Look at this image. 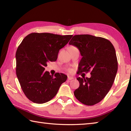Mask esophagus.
<instances>
[{"instance_id":"34e87169","label":"esophagus","mask_w":131,"mask_h":131,"mask_svg":"<svg viewBox=\"0 0 131 131\" xmlns=\"http://www.w3.org/2000/svg\"><path fill=\"white\" fill-rule=\"evenodd\" d=\"M74 79V77H73L68 76V80H73V79Z\"/></svg>"}]
</instances>
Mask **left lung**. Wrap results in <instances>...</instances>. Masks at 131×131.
I'll return each mask as SVG.
<instances>
[{
	"label": "left lung",
	"instance_id": "obj_1",
	"mask_svg": "<svg viewBox=\"0 0 131 131\" xmlns=\"http://www.w3.org/2000/svg\"><path fill=\"white\" fill-rule=\"evenodd\" d=\"M69 44L77 47L82 56L79 73L91 71V75L78 78L79 87L74 95L83 104L95 105L106 96L114 82L118 71L114 47L106 39L88 34L74 35Z\"/></svg>",
	"mask_w": 131,
	"mask_h": 131
}]
</instances>
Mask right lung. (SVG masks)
<instances>
[{
    "instance_id": "right-lung-1",
    "label": "right lung",
    "mask_w": 131,
    "mask_h": 131,
    "mask_svg": "<svg viewBox=\"0 0 131 131\" xmlns=\"http://www.w3.org/2000/svg\"><path fill=\"white\" fill-rule=\"evenodd\" d=\"M72 35L33 32L27 35L17 49L16 75L24 94L30 101L43 104L56 95L67 75L45 71L49 61L57 59L60 49L66 45Z\"/></svg>"
}]
</instances>
